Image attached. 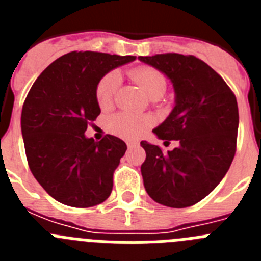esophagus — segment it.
<instances>
[{
	"label": "esophagus",
	"mask_w": 261,
	"mask_h": 261,
	"mask_svg": "<svg viewBox=\"0 0 261 261\" xmlns=\"http://www.w3.org/2000/svg\"><path fill=\"white\" fill-rule=\"evenodd\" d=\"M126 145H128V147H136V146H138V142L137 141H128L126 142Z\"/></svg>",
	"instance_id": "1"
}]
</instances>
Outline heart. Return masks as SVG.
Listing matches in <instances>:
<instances>
[{
	"label": "heart",
	"instance_id": "b5f03b06",
	"mask_svg": "<svg viewBox=\"0 0 261 261\" xmlns=\"http://www.w3.org/2000/svg\"><path fill=\"white\" fill-rule=\"evenodd\" d=\"M132 77L137 81L140 86L150 98L161 96L166 93L167 81L161 71L153 68H138L132 71ZM120 85V77L117 73H110L102 78L96 87V100L102 108H108L112 105L114 96ZM151 119L145 115L120 112L110 120L111 130L115 135L124 138H136L144 135L150 128Z\"/></svg>",
	"mask_w": 261,
	"mask_h": 261
}]
</instances>
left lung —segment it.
Segmentation results:
<instances>
[{"label":"left lung","instance_id":"obj_1","mask_svg":"<svg viewBox=\"0 0 261 261\" xmlns=\"http://www.w3.org/2000/svg\"><path fill=\"white\" fill-rule=\"evenodd\" d=\"M138 60L171 81L174 108L153 133L179 142L165 154L158 145L141 141L145 190L158 204L187 208L206 197L230 168L239 125L237 98L222 77L195 56L166 53Z\"/></svg>","mask_w":261,"mask_h":261}]
</instances>
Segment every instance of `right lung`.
Segmentation results:
<instances>
[{
  "mask_svg": "<svg viewBox=\"0 0 261 261\" xmlns=\"http://www.w3.org/2000/svg\"><path fill=\"white\" fill-rule=\"evenodd\" d=\"M135 60L70 52L55 60L32 85L20 116L27 162L39 184L61 204L90 208L111 195L125 142L112 135L95 141L85 132L100 114V80Z\"/></svg>",
  "mask_w": 261,
  "mask_h": 261,
  "instance_id": "obj_1",
  "label": "right lung"
}]
</instances>
